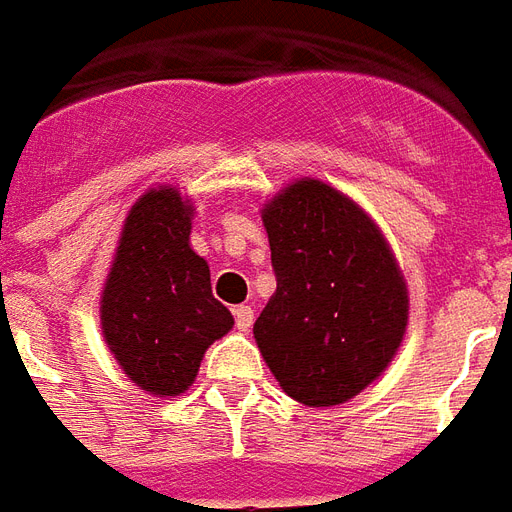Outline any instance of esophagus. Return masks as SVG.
<instances>
[{
  "label": "esophagus",
  "instance_id": "34e87169",
  "mask_svg": "<svg viewBox=\"0 0 512 512\" xmlns=\"http://www.w3.org/2000/svg\"><path fill=\"white\" fill-rule=\"evenodd\" d=\"M234 324H237V330L240 333H248L253 324V308L251 305H237L234 308Z\"/></svg>",
  "mask_w": 512,
  "mask_h": 512
}]
</instances>
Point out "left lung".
I'll use <instances>...</instances> for the list:
<instances>
[{"label":"left lung","instance_id":"8db88e82","mask_svg":"<svg viewBox=\"0 0 512 512\" xmlns=\"http://www.w3.org/2000/svg\"><path fill=\"white\" fill-rule=\"evenodd\" d=\"M278 289L253 324L283 393L346 404L393 363L409 292L368 212L319 179H297L261 210Z\"/></svg>","mask_w":512,"mask_h":512}]
</instances>
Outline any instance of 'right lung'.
Returning <instances> with one entry per match:
<instances>
[{"mask_svg":"<svg viewBox=\"0 0 512 512\" xmlns=\"http://www.w3.org/2000/svg\"><path fill=\"white\" fill-rule=\"evenodd\" d=\"M193 204L177 188L147 190L130 207L100 294V327L114 360L149 395L196 382L204 352L229 333L210 267L190 248Z\"/></svg>","mask_w":512,"mask_h":512,"instance_id":"obj_1","label":"right lung"}]
</instances>
